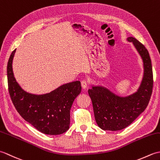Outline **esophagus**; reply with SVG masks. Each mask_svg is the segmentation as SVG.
Returning <instances> with one entry per match:
<instances>
[{
	"label": "esophagus",
	"instance_id": "esophagus-1",
	"mask_svg": "<svg viewBox=\"0 0 160 160\" xmlns=\"http://www.w3.org/2000/svg\"><path fill=\"white\" fill-rule=\"evenodd\" d=\"M88 84H89V83H88V81L86 80H83L82 82H81V85H82V87L83 89H86L88 87Z\"/></svg>",
	"mask_w": 160,
	"mask_h": 160
}]
</instances>
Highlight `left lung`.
I'll return each instance as SVG.
<instances>
[{
    "mask_svg": "<svg viewBox=\"0 0 160 160\" xmlns=\"http://www.w3.org/2000/svg\"><path fill=\"white\" fill-rule=\"evenodd\" d=\"M127 40L133 44L144 62V77L137 92L127 97H120L103 87H92L88 90L95 119L104 131H115L127 127L146 109L151 99L153 76L148 52L135 38L129 37Z\"/></svg>",
    "mask_w": 160,
    "mask_h": 160,
    "instance_id": "8db88e82",
    "label": "left lung"
}]
</instances>
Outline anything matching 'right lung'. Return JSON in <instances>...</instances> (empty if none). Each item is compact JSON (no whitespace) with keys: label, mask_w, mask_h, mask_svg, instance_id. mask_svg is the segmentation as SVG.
Instances as JSON below:
<instances>
[{"label":"right lung","mask_w":160,"mask_h":160,"mask_svg":"<svg viewBox=\"0 0 160 160\" xmlns=\"http://www.w3.org/2000/svg\"><path fill=\"white\" fill-rule=\"evenodd\" d=\"M16 49L10 56L7 73L8 89L16 109L24 120L37 130L47 135H60L69 128L70 109L81 92L80 81L59 87L49 93L34 95L22 89L16 82L12 70Z\"/></svg>","instance_id":"add662e5"}]
</instances>
